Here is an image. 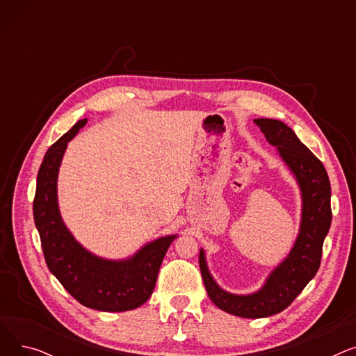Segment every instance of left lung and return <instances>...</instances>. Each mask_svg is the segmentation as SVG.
<instances>
[{"instance_id":"obj_1","label":"left lung","mask_w":356,"mask_h":356,"mask_svg":"<svg viewBox=\"0 0 356 356\" xmlns=\"http://www.w3.org/2000/svg\"><path fill=\"white\" fill-rule=\"evenodd\" d=\"M254 122L267 141L277 145L280 156L300 184L303 213L300 232L291 252L271 273L264 287L254 294L236 296L223 291L209 274L204 254L200 250V273L211 300L227 313L248 319H259L283 312L303 291L321 267L323 241L332 222L330 181L322 161L284 122L270 118H258Z\"/></svg>"}]
</instances>
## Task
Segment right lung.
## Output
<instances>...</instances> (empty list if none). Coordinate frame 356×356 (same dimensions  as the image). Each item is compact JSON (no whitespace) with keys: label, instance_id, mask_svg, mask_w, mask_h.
Listing matches in <instances>:
<instances>
[{"label":"right lung","instance_id":"1","mask_svg":"<svg viewBox=\"0 0 356 356\" xmlns=\"http://www.w3.org/2000/svg\"><path fill=\"white\" fill-rule=\"evenodd\" d=\"M85 124L86 120L74 124L47 149L33 202L35 228L50 273L81 305L101 312L133 310L152 296L163 258L176 235L149 242L125 261L98 258L74 241L60 218L56 184L67 143Z\"/></svg>","mask_w":356,"mask_h":356}]
</instances>
